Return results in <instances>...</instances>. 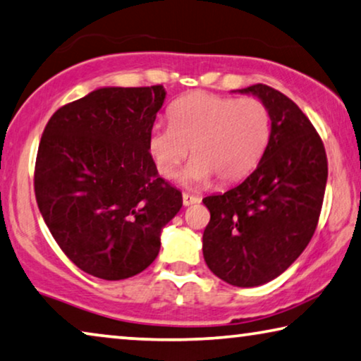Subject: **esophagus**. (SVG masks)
<instances>
[{"mask_svg": "<svg viewBox=\"0 0 361 361\" xmlns=\"http://www.w3.org/2000/svg\"><path fill=\"white\" fill-rule=\"evenodd\" d=\"M201 199L197 196H191V195H186V192H183V206H191V204H197Z\"/></svg>", "mask_w": 361, "mask_h": 361, "instance_id": "1", "label": "esophagus"}]
</instances>
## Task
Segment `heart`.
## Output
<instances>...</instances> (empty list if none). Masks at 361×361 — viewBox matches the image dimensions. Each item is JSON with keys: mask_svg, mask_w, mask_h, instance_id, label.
Wrapping results in <instances>:
<instances>
[{"mask_svg": "<svg viewBox=\"0 0 361 361\" xmlns=\"http://www.w3.org/2000/svg\"><path fill=\"white\" fill-rule=\"evenodd\" d=\"M170 125H155L147 147L155 169L173 178L192 149L183 173L186 185L206 186L214 178L230 185L245 178L259 160L271 136V116L262 102L245 97L195 92L176 100Z\"/></svg>", "mask_w": 361, "mask_h": 361, "instance_id": "1", "label": "heart"}]
</instances>
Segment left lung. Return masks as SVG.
<instances>
[{"label": "left lung", "instance_id": "left-lung-1", "mask_svg": "<svg viewBox=\"0 0 361 361\" xmlns=\"http://www.w3.org/2000/svg\"><path fill=\"white\" fill-rule=\"evenodd\" d=\"M266 105L271 136L256 170L224 195L202 199L211 212L202 235L207 267L235 287L271 282L313 236L324 199V144L298 105L264 84L240 89Z\"/></svg>", "mask_w": 361, "mask_h": 361}]
</instances>
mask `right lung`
Here are the masks:
<instances>
[{"label":"right lung","mask_w":361,"mask_h":361,"mask_svg":"<svg viewBox=\"0 0 361 361\" xmlns=\"http://www.w3.org/2000/svg\"><path fill=\"white\" fill-rule=\"evenodd\" d=\"M165 95L164 85L97 89L53 113L42 134L37 204L58 246L90 276L142 272L183 206L147 147Z\"/></svg>","instance_id":"obj_1"}]
</instances>
